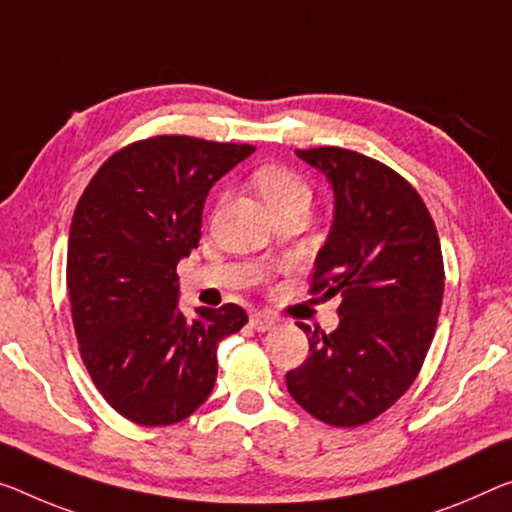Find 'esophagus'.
<instances>
[{
  "label": "esophagus",
  "instance_id": "1",
  "mask_svg": "<svg viewBox=\"0 0 512 512\" xmlns=\"http://www.w3.org/2000/svg\"><path fill=\"white\" fill-rule=\"evenodd\" d=\"M249 325H251V329H256V332H267V329L274 327V318L270 316V313L256 311L249 316Z\"/></svg>",
  "mask_w": 512,
  "mask_h": 512
}]
</instances>
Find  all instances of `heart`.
<instances>
[{
  "mask_svg": "<svg viewBox=\"0 0 512 512\" xmlns=\"http://www.w3.org/2000/svg\"><path fill=\"white\" fill-rule=\"evenodd\" d=\"M251 183L263 196L267 206H279V203L295 199V196H306L309 199V190H306L304 180L293 174V171L286 167H279V164H267L261 167L251 176Z\"/></svg>",
  "mask_w": 512,
  "mask_h": 512,
  "instance_id": "b5f03b06",
  "label": "heart"
}]
</instances>
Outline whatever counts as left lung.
Returning a JSON list of instances; mask_svg holds the SVG:
<instances>
[{"label": "left lung", "mask_w": 512, "mask_h": 512, "mask_svg": "<svg viewBox=\"0 0 512 512\" xmlns=\"http://www.w3.org/2000/svg\"><path fill=\"white\" fill-rule=\"evenodd\" d=\"M295 153L334 190L311 295H341V322L332 334L300 325L309 357L286 384L318 421L355 428L387 412L421 371L442 309V247L419 192L387 164L338 146Z\"/></svg>", "instance_id": "1"}]
</instances>
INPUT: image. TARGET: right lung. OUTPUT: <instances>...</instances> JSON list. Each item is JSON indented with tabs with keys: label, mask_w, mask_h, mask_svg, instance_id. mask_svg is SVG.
<instances>
[{
	"label": "right lung",
	"mask_w": 512,
	"mask_h": 512,
	"mask_svg": "<svg viewBox=\"0 0 512 512\" xmlns=\"http://www.w3.org/2000/svg\"><path fill=\"white\" fill-rule=\"evenodd\" d=\"M256 148L185 135L116 151L77 201L66 283L80 355L116 412L171 426L206 403L217 343L247 325L238 304L178 311L180 258L201 240L210 187Z\"/></svg>",
	"instance_id": "obj_1"
}]
</instances>
